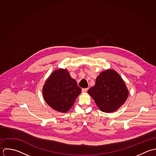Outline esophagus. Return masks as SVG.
<instances>
[{"instance_id": "esophagus-1", "label": "esophagus", "mask_w": 156, "mask_h": 156, "mask_svg": "<svg viewBox=\"0 0 156 156\" xmlns=\"http://www.w3.org/2000/svg\"><path fill=\"white\" fill-rule=\"evenodd\" d=\"M88 88H84V89H82V92H83V93H86V92H87V90H88Z\"/></svg>"}]
</instances>
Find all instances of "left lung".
Instances as JSON below:
<instances>
[{
	"instance_id": "left-lung-1",
	"label": "left lung",
	"mask_w": 156,
	"mask_h": 156,
	"mask_svg": "<svg viewBox=\"0 0 156 156\" xmlns=\"http://www.w3.org/2000/svg\"><path fill=\"white\" fill-rule=\"evenodd\" d=\"M98 108L104 112L117 111L126 101L129 90L120 75L113 69H107L97 77L95 86L88 90Z\"/></svg>"
}]
</instances>
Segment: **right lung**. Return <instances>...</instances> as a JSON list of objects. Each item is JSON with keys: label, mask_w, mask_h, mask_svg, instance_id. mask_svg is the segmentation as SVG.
<instances>
[{"label": "right lung", "mask_w": 156, "mask_h": 156, "mask_svg": "<svg viewBox=\"0 0 156 156\" xmlns=\"http://www.w3.org/2000/svg\"><path fill=\"white\" fill-rule=\"evenodd\" d=\"M81 93V89L66 69L55 70L47 78L42 88V95L47 104L55 111L61 113L70 110Z\"/></svg>", "instance_id": "1"}]
</instances>
